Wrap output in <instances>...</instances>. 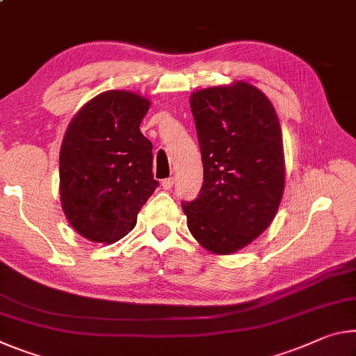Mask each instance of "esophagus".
<instances>
[{
    "label": "esophagus",
    "instance_id": "34e87169",
    "mask_svg": "<svg viewBox=\"0 0 356 356\" xmlns=\"http://www.w3.org/2000/svg\"><path fill=\"white\" fill-rule=\"evenodd\" d=\"M161 187H163V190H171L174 187V179L169 177V179L161 180Z\"/></svg>",
    "mask_w": 356,
    "mask_h": 356
}]
</instances>
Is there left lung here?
<instances>
[{"label": "left lung", "mask_w": 356, "mask_h": 356, "mask_svg": "<svg viewBox=\"0 0 356 356\" xmlns=\"http://www.w3.org/2000/svg\"><path fill=\"white\" fill-rule=\"evenodd\" d=\"M204 180L182 202L190 233L209 252L229 255L266 229L285 187L282 129L266 95L244 81L191 93Z\"/></svg>", "instance_id": "8db88e82"}]
</instances>
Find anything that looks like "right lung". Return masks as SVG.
<instances>
[{
  "label": "right lung",
  "mask_w": 356,
  "mask_h": 356,
  "mask_svg": "<svg viewBox=\"0 0 356 356\" xmlns=\"http://www.w3.org/2000/svg\"><path fill=\"white\" fill-rule=\"evenodd\" d=\"M149 107L138 93L109 90L83 104L67 125L60 200L67 222L88 241L122 239L158 187L152 143L139 129Z\"/></svg>",
  "instance_id": "right-lung-1"
}]
</instances>
